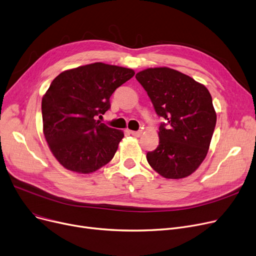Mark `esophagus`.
I'll return each mask as SVG.
<instances>
[{
    "mask_svg": "<svg viewBox=\"0 0 256 256\" xmlns=\"http://www.w3.org/2000/svg\"><path fill=\"white\" fill-rule=\"evenodd\" d=\"M130 133L135 138H140L142 134V130H140V131H130Z\"/></svg>",
    "mask_w": 256,
    "mask_h": 256,
    "instance_id": "obj_1",
    "label": "esophagus"
}]
</instances>
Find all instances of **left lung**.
<instances>
[{
    "label": "left lung",
    "mask_w": 256,
    "mask_h": 256,
    "mask_svg": "<svg viewBox=\"0 0 256 256\" xmlns=\"http://www.w3.org/2000/svg\"><path fill=\"white\" fill-rule=\"evenodd\" d=\"M135 78L165 118L159 144L148 152L151 168L166 178H183L204 160L216 126V112L208 88L188 75L168 67L148 68Z\"/></svg>",
    "instance_id": "left-lung-1"
}]
</instances>
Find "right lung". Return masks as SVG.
Instances as JSON below:
<instances>
[{"instance_id": "obj_1", "label": "right lung", "mask_w": 256, "mask_h": 256, "mask_svg": "<svg viewBox=\"0 0 256 256\" xmlns=\"http://www.w3.org/2000/svg\"><path fill=\"white\" fill-rule=\"evenodd\" d=\"M134 74L132 69L98 62L63 71L52 82L41 104L43 133L65 168L91 174L114 158L124 133L96 118L110 108L116 88Z\"/></svg>"}]
</instances>
